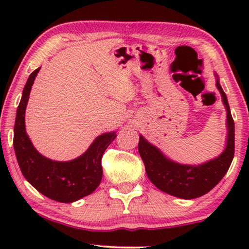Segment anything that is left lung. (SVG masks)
Instances as JSON below:
<instances>
[{
    "label": "left lung",
    "mask_w": 249,
    "mask_h": 249,
    "mask_svg": "<svg viewBox=\"0 0 249 249\" xmlns=\"http://www.w3.org/2000/svg\"><path fill=\"white\" fill-rule=\"evenodd\" d=\"M215 77L216 88L226 108V126L229 130L225 149L218 157L201 165H181L167 158L159 148L146 141L144 136H140L138 151L144 161L147 177L159 190L180 199H196L212 190L225 176L234 158V121L226 94L218 82L216 73Z\"/></svg>",
    "instance_id": "obj_1"
}]
</instances>
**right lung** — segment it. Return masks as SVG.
Listing matches in <instances>:
<instances>
[{
	"instance_id": "add662e5",
	"label": "right lung",
	"mask_w": 249,
	"mask_h": 249,
	"mask_svg": "<svg viewBox=\"0 0 249 249\" xmlns=\"http://www.w3.org/2000/svg\"><path fill=\"white\" fill-rule=\"evenodd\" d=\"M40 68L29 75L16 112L14 150L23 176L41 195L62 203H71L91 195L102 180L101 160L105 149L115 140L116 133L100 135L86 153L69 161H56L39 154L25 128V109L32 86Z\"/></svg>"
}]
</instances>
